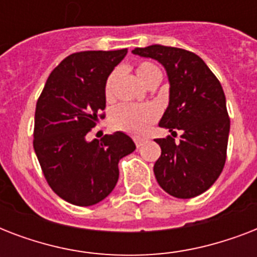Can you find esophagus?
I'll use <instances>...</instances> for the list:
<instances>
[{
  "instance_id": "esophagus-1",
  "label": "esophagus",
  "mask_w": 257,
  "mask_h": 257,
  "mask_svg": "<svg viewBox=\"0 0 257 257\" xmlns=\"http://www.w3.org/2000/svg\"><path fill=\"white\" fill-rule=\"evenodd\" d=\"M145 141L143 140V139H140V137H135V144H136V147L137 148H140L141 145L144 144Z\"/></svg>"
}]
</instances>
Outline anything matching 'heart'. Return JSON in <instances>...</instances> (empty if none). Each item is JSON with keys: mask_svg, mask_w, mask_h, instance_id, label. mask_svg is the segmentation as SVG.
<instances>
[{"mask_svg": "<svg viewBox=\"0 0 257 257\" xmlns=\"http://www.w3.org/2000/svg\"><path fill=\"white\" fill-rule=\"evenodd\" d=\"M137 76L144 85H147L153 78H161V72L155 64L149 61L140 62L137 65ZM118 77V69L113 70L109 74L105 82V96L108 100L113 97L114 92V84ZM159 110L155 105L144 104H121L112 110L110 114V124L113 128L126 132L135 136H143L148 132L151 125L157 120Z\"/></svg>", "mask_w": 257, "mask_h": 257, "instance_id": "1", "label": "heart"}]
</instances>
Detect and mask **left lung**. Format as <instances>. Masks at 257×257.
Segmentation results:
<instances>
[{
    "label": "left lung",
    "mask_w": 257,
    "mask_h": 257,
    "mask_svg": "<svg viewBox=\"0 0 257 257\" xmlns=\"http://www.w3.org/2000/svg\"><path fill=\"white\" fill-rule=\"evenodd\" d=\"M157 60L169 80V105L159 126L175 137L156 139L161 156L153 167L157 183L173 197L191 199L213 185L227 159L229 116L221 84L189 50L151 45L132 50Z\"/></svg>",
    "instance_id": "8db88e82"
}]
</instances>
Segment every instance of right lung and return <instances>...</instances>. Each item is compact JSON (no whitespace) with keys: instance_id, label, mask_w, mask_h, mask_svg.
I'll return each mask as SVG.
<instances>
[{"instance_id":"1","label":"right lung","mask_w":257,"mask_h":257,"mask_svg":"<svg viewBox=\"0 0 257 257\" xmlns=\"http://www.w3.org/2000/svg\"><path fill=\"white\" fill-rule=\"evenodd\" d=\"M128 53L85 50L64 58L46 80L34 114V152L49 187L74 205L100 203L116 187L118 161L136 149L128 135H88L105 114V82Z\"/></svg>"}]
</instances>
